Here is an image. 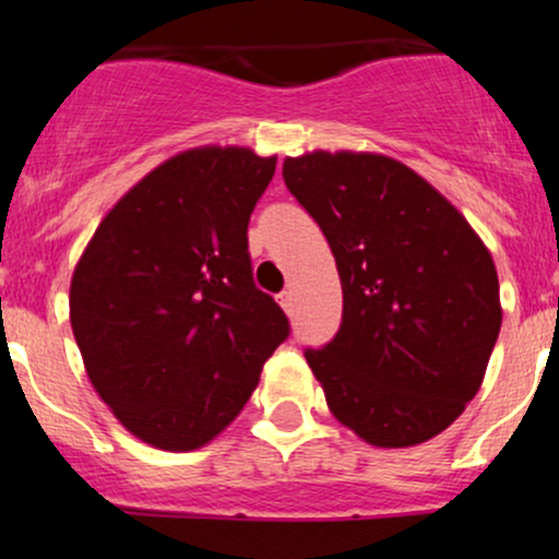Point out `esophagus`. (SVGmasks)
<instances>
[{
  "label": "esophagus",
  "instance_id": "34e87169",
  "mask_svg": "<svg viewBox=\"0 0 559 559\" xmlns=\"http://www.w3.org/2000/svg\"><path fill=\"white\" fill-rule=\"evenodd\" d=\"M278 305L284 307L286 312L292 310V307H294V292H292V288H286V292H281V294H278Z\"/></svg>",
  "mask_w": 559,
  "mask_h": 559
}]
</instances>
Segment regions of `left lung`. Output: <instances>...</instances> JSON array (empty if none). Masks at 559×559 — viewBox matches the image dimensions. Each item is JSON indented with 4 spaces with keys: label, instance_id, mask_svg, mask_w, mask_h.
<instances>
[{
    "label": "left lung",
    "instance_id": "left-lung-1",
    "mask_svg": "<svg viewBox=\"0 0 559 559\" xmlns=\"http://www.w3.org/2000/svg\"><path fill=\"white\" fill-rule=\"evenodd\" d=\"M284 181L323 230L342 278L336 336L305 349L331 413L376 447L441 433L480 389L502 325L489 249L391 157H286Z\"/></svg>",
    "mask_w": 559,
    "mask_h": 559
}]
</instances>
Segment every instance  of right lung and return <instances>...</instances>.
Here are the masks:
<instances>
[{
  "label": "right lung",
  "mask_w": 559,
  "mask_h": 559,
  "mask_svg": "<svg viewBox=\"0 0 559 559\" xmlns=\"http://www.w3.org/2000/svg\"><path fill=\"white\" fill-rule=\"evenodd\" d=\"M275 157L204 146L163 163L107 213L75 265L70 323L86 373L133 436L189 452L228 426L292 333L249 258Z\"/></svg>",
  "instance_id": "right-lung-1"
}]
</instances>
